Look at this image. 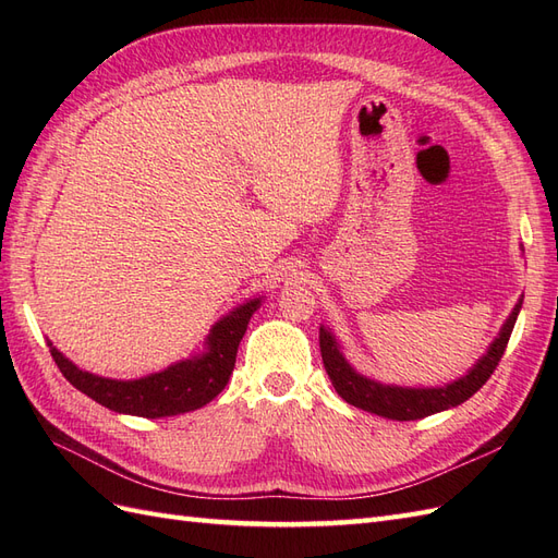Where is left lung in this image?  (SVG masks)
<instances>
[{"mask_svg":"<svg viewBox=\"0 0 558 558\" xmlns=\"http://www.w3.org/2000/svg\"><path fill=\"white\" fill-rule=\"evenodd\" d=\"M519 310H521V300L514 307V312L510 314V318L505 320L496 342L488 347L486 356L472 367L463 379L447 384L442 388H400V386H384L373 379L361 377L359 373H353V367L344 361L340 347H337L332 335L326 328H320V335H318L320 356H324L326 373L335 386V391L340 393L349 404H353V408H361L365 412H373L377 416L393 418V421L424 418L435 412L456 408V404L465 402L470 396H475L480 391V388L486 384V379L494 375V369L498 367L505 349H508Z\"/></svg>","mask_w":558,"mask_h":558,"instance_id":"left-lung-1","label":"left lung"}]
</instances>
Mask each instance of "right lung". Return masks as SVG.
<instances>
[{
	"instance_id": "right-lung-1",
	"label": "right lung",
	"mask_w": 558,
	"mask_h": 558,
	"mask_svg": "<svg viewBox=\"0 0 558 558\" xmlns=\"http://www.w3.org/2000/svg\"><path fill=\"white\" fill-rule=\"evenodd\" d=\"M258 305L260 300H251L240 310L218 320L211 328L205 356L177 363L167 367L165 373L144 379L116 381L83 373L74 363L66 361L53 344H50V356H53L66 381L113 412L146 418L193 412L214 400L226 388L248 318L258 310Z\"/></svg>"
}]
</instances>
